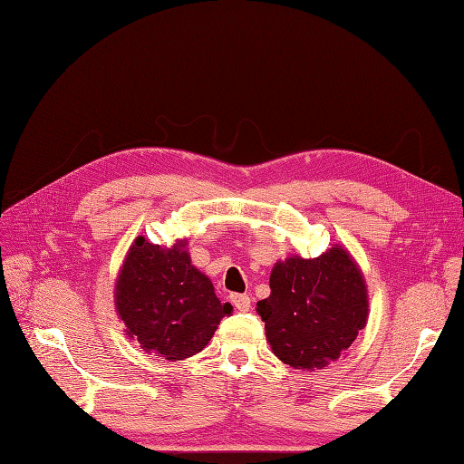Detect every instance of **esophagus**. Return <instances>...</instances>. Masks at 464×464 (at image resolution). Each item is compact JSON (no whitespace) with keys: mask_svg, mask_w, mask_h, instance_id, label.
Returning <instances> with one entry per match:
<instances>
[{"mask_svg":"<svg viewBox=\"0 0 464 464\" xmlns=\"http://www.w3.org/2000/svg\"><path fill=\"white\" fill-rule=\"evenodd\" d=\"M232 299V304L238 311H250V307H252V299H250V295H246V293H234V295L230 297Z\"/></svg>","mask_w":464,"mask_h":464,"instance_id":"esophagus-1","label":"esophagus"}]
</instances>
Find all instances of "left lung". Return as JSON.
<instances>
[{"instance_id":"8db88e82","label":"left lung","mask_w":464,"mask_h":464,"mask_svg":"<svg viewBox=\"0 0 464 464\" xmlns=\"http://www.w3.org/2000/svg\"><path fill=\"white\" fill-rule=\"evenodd\" d=\"M271 295L257 303L274 354L297 370L329 366L368 317L364 277L341 246L319 257L276 264Z\"/></svg>"}]
</instances>
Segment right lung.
<instances>
[{
	"instance_id": "1",
	"label": "right lung",
	"mask_w": 464,
	"mask_h": 464,
	"mask_svg": "<svg viewBox=\"0 0 464 464\" xmlns=\"http://www.w3.org/2000/svg\"><path fill=\"white\" fill-rule=\"evenodd\" d=\"M187 242L160 247L140 238L130 247L116 284V309L147 353L183 360L208 344L220 319L232 313L210 279L190 266Z\"/></svg>"
}]
</instances>
